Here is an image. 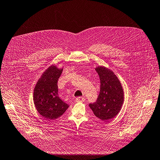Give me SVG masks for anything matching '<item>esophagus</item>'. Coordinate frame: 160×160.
I'll return each mask as SVG.
<instances>
[{"mask_svg": "<svg viewBox=\"0 0 160 160\" xmlns=\"http://www.w3.org/2000/svg\"><path fill=\"white\" fill-rule=\"evenodd\" d=\"M85 101L84 97H78L76 99V102H84Z\"/></svg>", "mask_w": 160, "mask_h": 160, "instance_id": "1", "label": "esophagus"}]
</instances>
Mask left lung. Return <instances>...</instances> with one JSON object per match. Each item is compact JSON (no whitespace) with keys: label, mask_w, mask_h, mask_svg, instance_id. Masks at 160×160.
Wrapping results in <instances>:
<instances>
[{"label":"left lung","mask_w":160,"mask_h":160,"mask_svg":"<svg viewBox=\"0 0 160 160\" xmlns=\"http://www.w3.org/2000/svg\"><path fill=\"white\" fill-rule=\"evenodd\" d=\"M100 82V93L95 102L89 106L93 114L102 121H108L120 112L124 100L120 81L110 69L102 66L95 68Z\"/></svg>","instance_id":"left-lung-1"}]
</instances>
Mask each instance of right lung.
Instances as JSON below:
<instances>
[{
    "label": "right lung",
    "mask_w": 160,
    "mask_h": 160,
    "mask_svg": "<svg viewBox=\"0 0 160 160\" xmlns=\"http://www.w3.org/2000/svg\"><path fill=\"white\" fill-rule=\"evenodd\" d=\"M63 68L52 65L41 75L33 93V101L38 112L48 121L63 115L68 105L58 96V81Z\"/></svg>",
    "instance_id": "1"
}]
</instances>
